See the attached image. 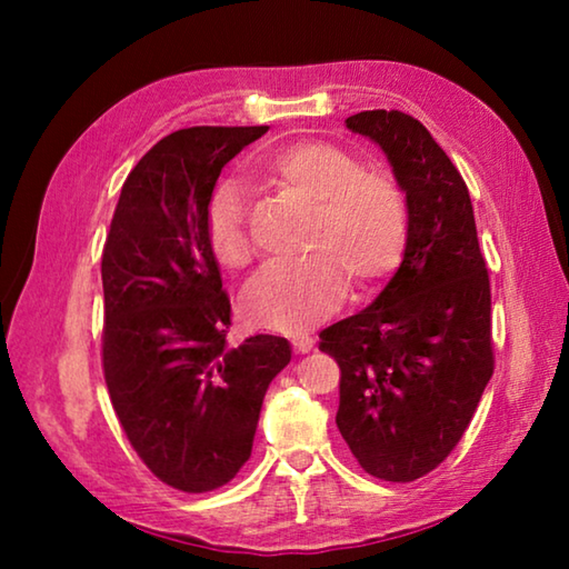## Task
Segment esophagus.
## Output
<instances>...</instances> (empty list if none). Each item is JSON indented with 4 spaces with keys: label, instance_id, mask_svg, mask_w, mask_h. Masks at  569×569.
Instances as JSON below:
<instances>
[{
    "label": "esophagus",
    "instance_id": "esophagus-1",
    "mask_svg": "<svg viewBox=\"0 0 569 569\" xmlns=\"http://www.w3.org/2000/svg\"><path fill=\"white\" fill-rule=\"evenodd\" d=\"M291 343H293V349H296V353H308L313 349V343H316V339L313 336H306V333H298V336H293L291 339Z\"/></svg>",
    "mask_w": 569,
    "mask_h": 569
}]
</instances>
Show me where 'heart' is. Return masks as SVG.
<instances>
[{"mask_svg":"<svg viewBox=\"0 0 569 569\" xmlns=\"http://www.w3.org/2000/svg\"><path fill=\"white\" fill-rule=\"evenodd\" d=\"M276 186L313 206L298 261L271 263L248 286L243 311L250 323L301 333L333 311L346 278L369 288L399 266L407 246V200L389 172L363 170L351 152L329 142H296L266 160ZM210 253L238 271L250 263L253 243L246 223V196L226 180L213 190L206 216Z\"/></svg>","mask_w":569,"mask_h":569,"instance_id":"heart-1","label":"heart"}]
</instances>
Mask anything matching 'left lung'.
Returning <instances> with one entry per match:
<instances>
[{
    "label": "left lung",
    "instance_id": "1",
    "mask_svg": "<svg viewBox=\"0 0 569 569\" xmlns=\"http://www.w3.org/2000/svg\"><path fill=\"white\" fill-rule=\"evenodd\" d=\"M346 128L387 156L407 246L371 306L321 331L341 369L336 427L369 475L413 481L449 457L492 379V293L469 190L419 120L366 110Z\"/></svg>",
    "mask_w": 569,
    "mask_h": 569
}]
</instances>
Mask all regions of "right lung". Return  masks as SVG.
Returning <instances> with one entry per match:
<instances>
[{"mask_svg": "<svg viewBox=\"0 0 569 569\" xmlns=\"http://www.w3.org/2000/svg\"><path fill=\"white\" fill-rule=\"evenodd\" d=\"M268 128H188L124 180L102 250V366L132 449L188 495L246 465L291 343L258 333L228 346L230 301L206 238L220 170Z\"/></svg>", "mask_w": 569, "mask_h": 569, "instance_id": "add662e5", "label": "right lung"}]
</instances>
